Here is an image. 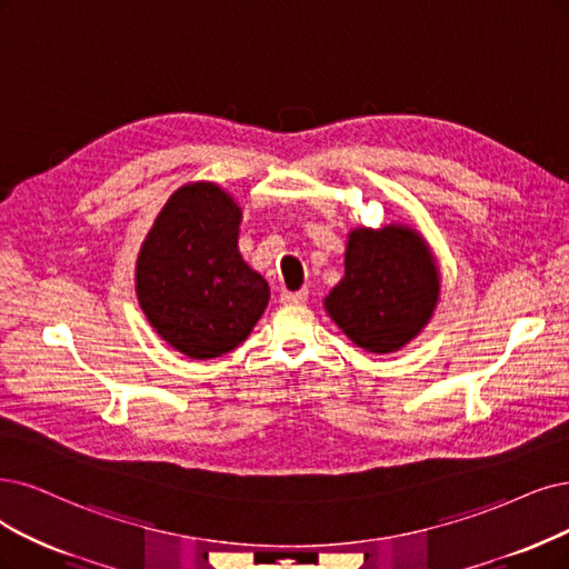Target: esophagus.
I'll list each match as a JSON object with an SVG mask.
<instances>
[{
	"instance_id": "obj_1",
	"label": "esophagus",
	"mask_w": 569,
	"mask_h": 569,
	"mask_svg": "<svg viewBox=\"0 0 569 569\" xmlns=\"http://www.w3.org/2000/svg\"><path fill=\"white\" fill-rule=\"evenodd\" d=\"M309 298V290H283L281 292V302L283 305H298V302H305Z\"/></svg>"
}]
</instances>
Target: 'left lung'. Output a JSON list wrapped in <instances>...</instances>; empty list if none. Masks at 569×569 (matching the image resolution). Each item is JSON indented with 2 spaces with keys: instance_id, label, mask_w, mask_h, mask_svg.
Wrapping results in <instances>:
<instances>
[{
  "instance_id": "8db88e82",
  "label": "left lung",
  "mask_w": 569,
  "mask_h": 569,
  "mask_svg": "<svg viewBox=\"0 0 569 569\" xmlns=\"http://www.w3.org/2000/svg\"><path fill=\"white\" fill-rule=\"evenodd\" d=\"M438 300V269L408 227L351 231L345 279L326 309L347 338L372 353L398 351L427 326Z\"/></svg>"
}]
</instances>
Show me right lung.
<instances>
[{
	"label": "right lung",
	"mask_w": 569,
	"mask_h": 569,
	"mask_svg": "<svg viewBox=\"0 0 569 569\" xmlns=\"http://www.w3.org/2000/svg\"><path fill=\"white\" fill-rule=\"evenodd\" d=\"M241 210L220 187L168 199L138 256V300L161 338L189 359L239 347L262 317L269 286L239 256Z\"/></svg>",
	"instance_id": "obj_1"
}]
</instances>
